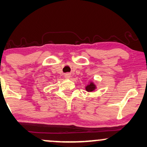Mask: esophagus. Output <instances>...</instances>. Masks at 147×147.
Segmentation results:
<instances>
[{"label": "esophagus", "instance_id": "esophagus-1", "mask_svg": "<svg viewBox=\"0 0 147 147\" xmlns=\"http://www.w3.org/2000/svg\"><path fill=\"white\" fill-rule=\"evenodd\" d=\"M71 74H65V76H64V77H65V79H69V78H71Z\"/></svg>", "mask_w": 147, "mask_h": 147}]
</instances>
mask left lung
Wrapping results in <instances>:
<instances>
[{
    "label": "left lung",
    "instance_id": "obj_1",
    "mask_svg": "<svg viewBox=\"0 0 147 147\" xmlns=\"http://www.w3.org/2000/svg\"><path fill=\"white\" fill-rule=\"evenodd\" d=\"M96 86L93 82H90L88 86H86V90L88 92H93L96 90Z\"/></svg>",
    "mask_w": 147,
    "mask_h": 147
}]
</instances>
